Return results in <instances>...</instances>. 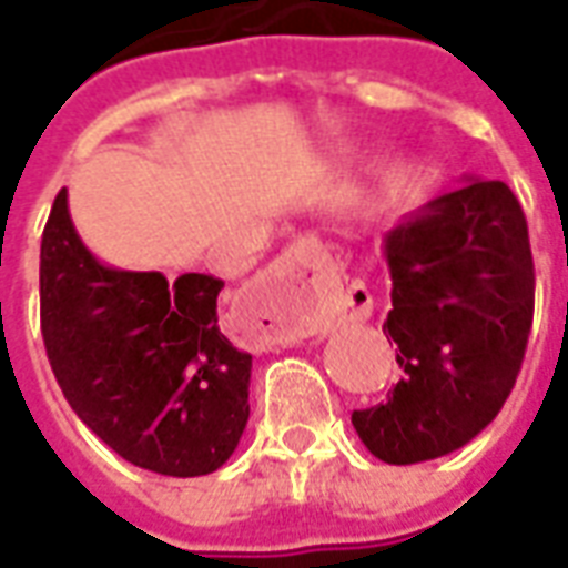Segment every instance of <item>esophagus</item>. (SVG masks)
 Returning <instances> with one entry per match:
<instances>
[{
	"label": "esophagus",
	"mask_w": 568,
	"mask_h": 568,
	"mask_svg": "<svg viewBox=\"0 0 568 568\" xmlns=\"http://www.w3.org/2000/svg\"><path fill=\"white\" fill-rule=\"evenodd\" d=\"M327 268V251L321 241L305 235L296 239L291 247H284L275 263L260 281V291H287L293 296H308Z\"/></svg>",
	"instance_id": "obj_1"
}]
</instances>
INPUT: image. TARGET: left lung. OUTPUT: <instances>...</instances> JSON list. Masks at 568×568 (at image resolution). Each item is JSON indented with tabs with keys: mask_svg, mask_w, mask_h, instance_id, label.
<instances>
[{
	"mask_svg": "<svg viewBox=\"0 0 568 568\" xmlns=\"http://www.w3.org/2000/svg\"><path fill=\"white\" fill-rule=\"evenodd\" d=\"M382 256L404 379L352 425L376 458L416 465L474 440L508 400L532 329L529 229L501 180H468L388 229Z\"/></svg>",
	"mask_w": 568,
	"mask_h": 568,
	"instance_id": "left-lung-1",
	"label": "left lung"
}]
</instances>
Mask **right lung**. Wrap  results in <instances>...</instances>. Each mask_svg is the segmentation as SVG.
I'll list each match as a JSON object with an SVG mask.
<instances>
[{
  "instance_id": "add662e5",
  "label": "right lung",
  "mask_w": 568,
  "mask_h": 568,
  "mask_svg": "<svg viewBox=\"0 0 568 568\" xmlns=\"http://www.w3.org/2000/svg\"><path fill=\"white\" fill-rule=\"evenodd\" d=\"M42 339L75 416L136 468L201 477L235 453L253 357L220 327L223 281L124 272L88 251L60 189L39 256Z\"/></svg>"
}]
</instances>
